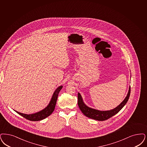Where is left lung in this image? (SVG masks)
<instances>
[{"mask_svg":"<svg viewBox=\"0 0 147 147\" xmlns=\"http://www.w3.org/2000/svg\"><path fill=\"white\" fill-rule=\"evenodd\" d=\"M130 91L131 88L129 86L127 94L123 101L116 108L110 111H99L86 106L84 102L82 95L79 92L78 94V105L81 111L86 117L98 121H104L117 114L123 108L129 100Z\"/></svg>","mask_w":147,"mask_h":147,"instance_id":"1","label":"left lung"}]
</instances>
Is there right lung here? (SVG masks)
<instances>
[{"label":"right lung","instance_id":"add662e5","mask_svg":"<svg viewBox=\"0 0 147 147\" xmlns=\"http://www.w3.org/2000/svg\"><path fill=\"white\" fill-rule=\"evenodd\" d=\"M62 88H63V86L61 85L55 90L49 105L44 109H43L42 110H41L39 112L33 113V114H24L22 113L17 112L15 110L14 111L16 113H18V114L21 115L22 117L27 119V120H29L30 121H39V120H43L47 117H49V115H50L52 114V113L53 112L56 104L59 92Z\"/></svg>","mask_w":147,"mask_h":147}]
</instances>
